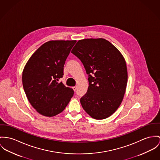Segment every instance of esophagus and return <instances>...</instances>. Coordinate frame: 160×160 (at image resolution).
<instances>
[{
  "label": "esophagus",
  "instance_id": "obj_1",
  "mask_svg": "<svg viewBox=\"0 0 160 160\" xmlns=\"http://www.w3.org/2000/svg\"><path fill=\"white\" fill-rule=\"evenodd\" d=\"M72 89H73V90H74V91H75L77 90V86H74V87H72Z\"/></svg>",
  "mask_w": 160,
  "mask_h": 160
}]
</instances>
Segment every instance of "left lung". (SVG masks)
<instances>
[{
    "mask_svg": "<svg viewBox=\"0 0 160 160\" xmlns=\"http://www.w3.org/2000/svg\"><path fill=\"white\" fill-rule=\"evenodd\" d=\"M71 52L82 62L88 74L89 86L80 103L95 119L110 117L120 106L127 84L123 55L103 38L79 40Z\"/></svg>",
    "mask_w": 160,
    "mask_h": 160,
    "instance_id": "8db88e82",
    "label": "left lung"
}]
</instances>
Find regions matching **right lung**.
I'll return each instance as SVG.
<instances>
[{
	"label": "right lung",
	"mask_w": 160,
	"mask_h": 160,
	"mask_svg": "<svg viewBox=\"0 0 160 160\" xmlns=\"http://www.w3.org/2000/svg\"><path fill=\"white\" fill-rule=\"evenodd\" d=\"M75 40H55L40 46L27 62L22 72L25 93L32 106L42 116L62 112L74 95L72 88L58 81Z\"/></svg>",
	"instance_id": "1"
}]
</instances>
